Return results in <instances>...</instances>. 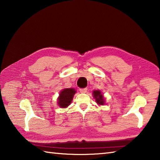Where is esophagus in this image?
<instances>
[{"instance_id":"1","label":"esophagus","mask_w":160,"mask_h":160,"mask_svg":"<svg viewBox=\"0 0 160 160\" xmlns=\"http://www.w3.org/2000/svg\"><path fill=\"white\" fill-rule=\"evenodd\" d=\"M79 91L81 93H86L87 92V88H80Z\"/></svg>"}]
</instances>
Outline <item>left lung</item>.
Masks as SVG:
<instances>
[{
	"label": "left lung",
	"instance_id": "1",
	"mask_svg": "<svg viewBox=\"0 0 160 160\" xmlns=\"http://www.w3.org/2000/svg\"><path fill=\"white\" fill-rule=\"evenodd\" d=\"M92 94L94 99H95L97 103H98L99 105L105 104V99H104L103 94L100 90H94L92 92Z\"/></svg>",
	"mask_w": 160,
	"mask_h": 160
}]
</instances>
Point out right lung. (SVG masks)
Listing matches in <instances>:
<instances>
[{
	"label": "right lung",
	"instance_id": "1",
	"mask_svg": "<svg viewBox=\"0 0 160 160\" xmlns=\"http://www.w3.org/2000/svg\"><path fill=\"white\" fill-rule=\"evenodd\" d=\"M77 91L74 88H65L61 90L58 97V105L62 108H67L71 103Z\"/></svg>",
	"mask_w": 160,
	"mask_h": 160
}]
</instances>
